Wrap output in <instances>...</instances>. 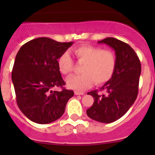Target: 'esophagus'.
<instances>
[{"mask_svg": "<svg viewBox=\"0 0 155 155\" xmlns=\"http://www.w3.org/2000/svg\"><path fill=\"white\" fill-rule=\"evenodd\" d=\"M74 93H75V94H76V95H82V94H84L83 92H79V91H75Z\"/></svg>", "mask_w": 155, "mask_h": 155, "instance_id": "obj_1", "label": "esophagus"}]
</instances>
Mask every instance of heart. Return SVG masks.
<instances>
[{
	"label": "heart",
	"mask_w": 155,
	"mask_h": 155,
	"mask_svg": "<svg viewBox=\"0 0 155 155\" xmlns=\"http://www.w3.org/2000/svg\"><path fill=\"white\" fill-rule=\"evenodd\" d=\"M73 52L78 62L83 64L81 68L83 73L69 77L67 79L69 87L83 91L91 86L94 81L101 85L112 79L116 68V58L112 51L85 45L75 48ZM58 64L63 74H70L73 71V61L68 52L60 56Z\"/></svg>",
	"instance_id": "1"
}]
</instances>
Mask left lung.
I'll list each match as a JSON object with an SVG mask.
<instances>
[{"instance_id":"1","label":"left lung","mask_w":155,"mask_h":155,"mask_svg":"<svg viewBox=\"0 0 155 155\" xmlns=\"http://www.w3.org/2000/svg\"><path fill=\"white\" fill-rule=\"evenodd\" d=\"M99 43H106L115 51L116 68L113 76L101 87L92 91L94 102L87 109L89 118L101 123L117 121L129 110L138 95L141 64L138 56L127 43L113 37H107Z\"/></svg>"}]
</instances>
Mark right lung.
Returning a JSON list of instances; mask_svg holds the SVG:
<instances>
[{
  "mask_svg": "<svg viewBox=\"0 0 155 155\" xmlns=\"http://www.w3.org/2000/svg\"><path fill=\"white\" fill-rule=\"evenodd\" d=\"M73 42L60 43L39 37L25 43L15 56L12 81L18 107L28 119L48 124L58 119L74 92L64 86L58 59ZM60 87L61 92L51 88Z\"/></svg>",
  "mask_w": 155,
  "mask_h": 155,
  "instance_id": "obj_1",
  "label": "right lung"
}]
</instances>
